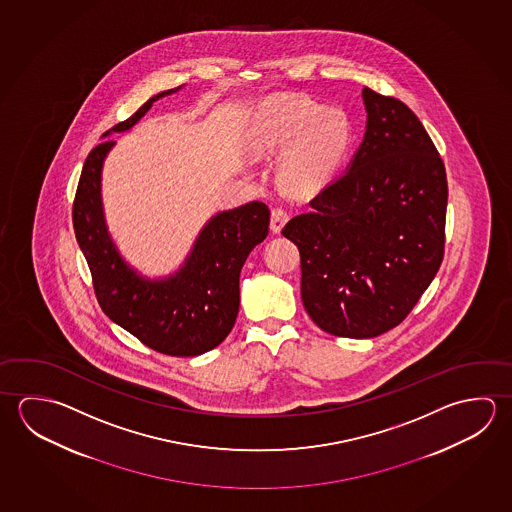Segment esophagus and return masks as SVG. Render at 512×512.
Returning a JSON list of instances; mask_svg holds the SVG:
<instances>
[{
  "label": "esophagus",
  "mask_w": 512,
  "mask_h": 512,
  "mask_svg": "<svg viewBox=\"0 0 512 512\" xmlns=\"http://www.w3.org/2000/svg\"><path fill=\"white\" fill-rule=\"evenodd\" d=\"M287 219H289V214H287L286 208H273V210H271V223H269L271 232H273V234H280V230L286 225Z\"/></svg>",
  "instance_id": "1"
}]
</instances>
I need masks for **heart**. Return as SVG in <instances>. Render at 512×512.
Segmentation results:
<instances>
[{"label":"heart","instance_id":"1","mask_svg":"<svg viewBox=\"0 0 512 512\" xmlns=\"http://www.w3.org/2000/svg\"><path fill=\"white\" fill-rule=\"evenodd\" d=\"M350 124L340 109H325L309 97H277L260 113L257 142L289 147L284 176L296 189H313L331 176L347 153Z\"/></svg>","mask_w":512,"mask_h":512}]
</instances>
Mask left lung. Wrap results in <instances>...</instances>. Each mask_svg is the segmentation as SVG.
Wrapping results in <instances>:
<instances>
[{
    "label": "left lung",
    "instance_id": "left-lung-1",
    "mask_svg": "<svg viewBox=\"0 0 512 512\" xmlns=\"http://www.w3.org/2000/svg\"><path fill=\"white\" fill-rule=\"evenodd\" d=\"M367 131L340 178L282 235L300 252V295L322 331L374 338L410 314L444 259L448 181L412 109L365 88Z\"/></svg>",
    "mask_w": 512,
    "mask_h": 512
}]
</instances>
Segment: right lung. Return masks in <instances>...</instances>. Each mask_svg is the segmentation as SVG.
<instances>
[{
  "label": "right lung",
  "mask_w": 512,
  "mask_h": 512,
  "mask_svg": "<svg viewBox=\"0 0 512 512\" xmlns=\"http://www.w3.org/2000/svg\"><path fill=\"white\" fill-rule=\"evenodd\" d=\"M180 88L154 95L111 131L131 129L153 102ZM113 145L104 140L91 149L73 201V230L90 266L95 296L113 322L149 349L181 358L199 356L217 347L234 327L239 275L250 252L268 235L269 208L252 201L217 214L176 275L147 280L122 260L102 214L100 172Z\"/></svg>",
  "instance_id": "right-lung-1"
}]
</instances>
